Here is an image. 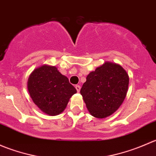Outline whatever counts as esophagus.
<instances>
[{
    "instance_id": "esophagus-1",
    "label": "esophagus",
    "mask_w": 156,
    "mask_h": 156,
    "mask_svg": "<svg viewBox=\"0 0 156 156\" xmlns=\"http://www.w3.org/2000/svg\"><path fill=\"white\" fill-rule=\"evenodd\" d=\"M75 88H76V90H77V91H78V92H80V90H81V86L76 85V86H75Z\"/></svg>"
}]
</instances>
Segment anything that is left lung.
Segmentation results:
<instances>
[{"label": "left lung", "mask_w": 156, "mask_h": 156, "mask_svg": "<svg viewBox=\"0 0 156 156\" xmlns=\"http://www.w3.org/2000/svg\"><path fill=\"white\" fill-rule=\"evenodd\" d=\"M86 79L80 93L91 115L104 119L120 107L129 84L128 74L120 65L106 62Z\"/></svg>", "instance_id": "left-lung-1"}]
</instances>
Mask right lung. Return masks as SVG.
Wrapping results in <instances>:
<instances>
[{"label": "right lung", "instance_id": "1", "mask_svg": "<svg viewBox=\"0 0 156 156\" xmlns=\"http://www.w3.org/2000/svg\"><path fill=\"white\" fill-rule=\"evenodd\" d=\"M28 90L34 104L49 115L64 111L77 90L56 66L44 65L35 69L28 80Z\"/></svg>", "mask_w": 156, "mask_h": 156}]
</instances>
